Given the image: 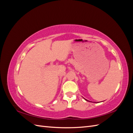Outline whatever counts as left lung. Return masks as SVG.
Listing matches in <instances>:
<instances>
[{"instance_id":"obj_1","label":"left lung","mask_w":133,"mask_h":133,"mask_svg":"<svg viewBox=\"0 0 133 133\" xmlns=\"http://www.w3.org/2000/svg\"><path fill=\"white\" fill-rule=\"evenodd\" d=\"M86 100H87V101H88V100H87V99H86Z\"/></svg>"}]
</instances>
